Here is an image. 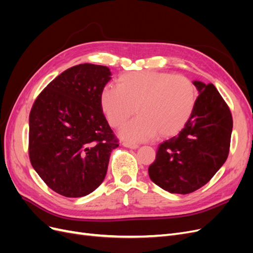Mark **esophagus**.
I'll return each instance as SVG.
<instances>
[{
  "label": "esophagus",
  "mask_w": 253,
  "mask_h": 253,
  "mask_svg": "<svg viewBox=\"0 0 253 253\" xmlns=\"http://www.w3.org/2000/svg\"><path fill=\"white\" fill-rule=\"evenodd\" d=\"M122 145H124V147H126V148H129V149H137L138 148V144H136V143H131V142H127V141H125V142H122Z\"/></svg>",
  "instance_id": "esophagus-1"
}]
</instances>
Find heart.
<instances>
[{"instance_id": "1", "label": "heart", "mask_w": 253, "mask_h": 253, "mask_svg": "<svg viewBox=\"0 0 253 253\" xmlns=\"http://www.w3.org/2000/svg\"><path fill=\"white\" fill-rule=\"evenodd\" d=\"M197 100L195 84L186 76L157 71H135L120 75L117 86L100 93L101 109L113 127L131 141L155 137L167 138L179 133L192 116Z\"/></svg>"}]
</instances>
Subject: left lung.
Instances as JSON below:
<instances>
[{
    "mask_svg": "<svg viewBox=\"0 0 253 253\" xmlns=\"http://www.w3.org/2000/svg\"><path fill=\"white\" fill-rule=\"evenodd\" d=\"M193 83L200 95L192 116L177 136L159 144L149 167L151 180L170 193L189 194L205 186L230 150V109L212 83Z\"/></svg>",
    "mask_w": 253,
    "mask_h": 253,
    "instance_id": "8db88e82",
    "label": "left lung"
}]
</instances>
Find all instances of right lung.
Returning <instances> with one entry per match:
<instances>
[{"label":"right lung","mask_w":253,"mask_h":253,"mask_svg":"<svg viewBox=\"0 0 253 253\" xmlns=\"http://www.w3.org/2000/svg\"><path fill=\"white\" fill-rule=\"evenodd\" d=\"M110 79L106 66L75 65L53 79L30 110V164L60 195L81 197L96 190L119 145L100 104Z\"/></svg>","instance_id":"add662e5"}]
</instances>
